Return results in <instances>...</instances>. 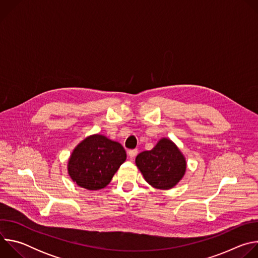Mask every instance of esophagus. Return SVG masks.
<instances>
[{"label": "esophagus", "instance_id": "esophagus-1", "mask_svg": "<svg viewBox=\"0 0 258 258\" xmlns=\"http://www.w3.org/2000/svg\"><path fill=\"white\" fill-rule=\"evenodd\" d=\"M138 154V150L137 149H133V150H130L128 151V156L131 159H134Z\"/></svg>", "mask_w": 258, "mask_h": 258}]
</instances>
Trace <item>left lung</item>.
<instances>
[{"instance_id":"1","label":"left lung","mask_w":258,"mask_h":258,"mask_svg":"<svg viewBox=\"0 0 258 258\" xmlns=\"http://www.w3.org/2000/svg\"><path fill=\"white\" fill-rule=\"evenodd\" d=\"M136 164L146 181L156 189L173 188L185 175L187 162L176 145L162 138L150 151L136 157Z\"/></svg>"}]
</instances>
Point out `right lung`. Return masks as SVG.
<instances>
[{
    "label": "right lung",
    "mask_w": 258,
    "mask_h": 258,
    "mask_svg": "<svg viewBox=\"0 0 258 258\" xmlns=\"http://www.w3.org/2000/svg\"><path fill=\"white\" fill-rule=\"evenodd\" d=\"M123 147L102 135H92L81 142L68 160V174L77 185L87 190H100L111 181L125 161Z\"/></svg>",
    "instance_id": "1"
}]
</instances>
